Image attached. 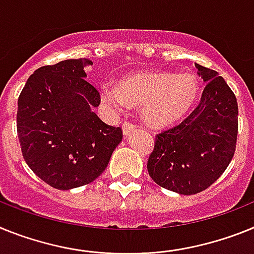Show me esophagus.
<instances>
[{
  "label": "esophagus",
  "mask_w": 254,
  "mask_h": 254,
  "mask_svg": "<svg viewBox=\"0 0 254 254\" xmlns=\"http://www.w3.org/2000/svg\"><path fill=\"white\" fill-rule=\"evenodd\" d=\"M134 129H135V125L129 123V121H125L124 124H123V133H124V135H129Z\"/></svg>",
  "instance_id": "34e87169"
}]
</instances>
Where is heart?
<instances>
[{
    "instance_id": "b5f03b06",
    "label": "heart",
    "mask_w": 254,
    "mask_h": 254,
    "mask_svg": "<svg viewBox=\"0 0 254 254\" xmlns=\"http://www.w3.org/2000/svg\"><path fill=\"white\" fill-rule=\"evenodd\" d=\"M199 94V84L191 74L140 72L127 75L119 88L105 84L101 100L111 111L124 114L129 106H142V116L154 127L171 125L184 118Z\"/></svg>"
}]
</instances>
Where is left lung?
Wrapping results in <instances>:
<instances>
[{
	"mask_svg": "<svg viewBox=\"0 0 254 254\" xmlns=\"http://www.w3.org/2000/svg\"><path fill=\"white\" fill-rule=\"evenodd\" d=\"M195 67L207 81L199 105L179 125L156 135L147 164L156 184L184 195L219 179L233 160L238 136L235 94L215 70Z\"/></svg>",
	"mask_w": 254,
	"mask_h": 254,
	"instance_id": "8db88e82",
	"label": "left lung"
}]
</instances>
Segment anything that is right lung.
I'll return each instance as SVG.
<instances>
[{
    "mask_svg": "<svg viewBox=\"0 0 254 254\" xmlns=\"http://www.w3.org/2000/svg\"><path fill=\"white\" fill-rule=\"evenodd\" d=\"M88 59L42 66L17 100L16 127L23 157L35 175L60 190L87 185L105 171L123 139L121 127L93 112L101 96L85 80Z\"/></svg>",
    "mask_w": 254,
    "mask_h": 254,
    "instance_id": "obj_1",
    "label": "right lung"
}]
</instances>
